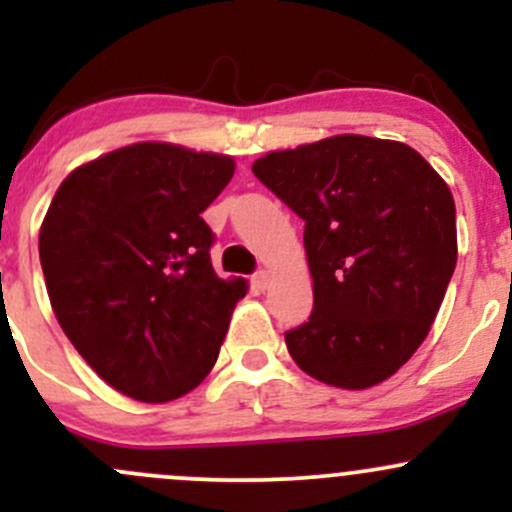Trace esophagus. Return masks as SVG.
I'll return each mask as SVG.
<instances>
[{"label":"esophagus","mask_w":512,"mask_h":512,"mask_svg":"<svg viewBox=\"0 0 512 512\" xmlns=\"http://www.w3.org/2000/svg\"><path fill=\"white\" fill-rule=\"evenodd\" d=\"M252 285H255L257 289H267V285H270V272L267 270H260L252 275Z\"/></svg>","instance_id":"obj_1"}]
</instances>
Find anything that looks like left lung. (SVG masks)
<instances>
[{"instance_id":"1","label":"left lung","mask_w":512,"mask_h":512,"mask_svg":"<svg viewBox=\"0 0 512 512\" xmlns=\"http://www.w3.org/2000/svg\"><path fill=\"white\" fill-rule=\"evenodd\" d=\"M304 220L314 309L285 332L302 371L339 389L381 384L426 339L456 270V205L406 143L334 136L255 160Z\"/></svg>"}]
</instances>
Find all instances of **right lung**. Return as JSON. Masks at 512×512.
Here are the masks:
<instances>
[{
    "label": "right lung",
    "mask_w": 512,
    "mask_h": 512,
    "mask_svg": "<svg viewBox=\"0 0 512 512\" xmlns=\"http://www.w3.org/2000/svg\"><path fill=\"white\" fill-rule=\"evenodd\" d=\"M235 163L170 143H133L76 168L56 190L39 257L56 319L121 394L163 404L218 361L245 280H220L200 215Z\"/></svg>",
    "instance_id": "obj_1"
}]
</instances>
